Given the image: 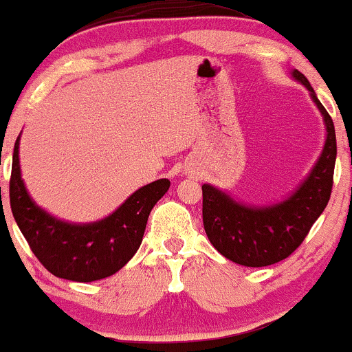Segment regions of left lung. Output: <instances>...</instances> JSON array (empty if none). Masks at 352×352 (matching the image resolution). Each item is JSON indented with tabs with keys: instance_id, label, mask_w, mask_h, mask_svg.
I'll list each match as a JSON object with an SVG mask.
<instances>
[{
	"instance_id": "8db88e82",
	"label": "left lung",
	"mask_w": 352,
	"mask_h": 352,
	"mask_svg": "<svg viewBox=\"0 0 352 352\" xmlns=\"http://www.w3.org/2000/svg\"><path fill=\"white\" fill-rule=\"evenodd\" d=\"M294 79L311 91L326 122L324 148L301 187L281 204L265 208L243 207L227 193L204 185V228L210 243L238 265L260 268L285 260L305 241L311 227L328 205L336 164V132L331 116L319 102L309 80L300 71Z\"/></svg>"
}]
</instances>
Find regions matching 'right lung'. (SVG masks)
<instances>
[{"label": "right lung", "instance_id": "obj_1", "mask_svg": "<svg viewBox=\"0 0 352 352\" xmlns=\"http://www.w3.org/2000/svg\"><path fill=\"white\" fill-rule=\"evenodd\" d=\"M19 137L10 179L11 212L31 252L58 278L89 283L111 276L134 256L151 210L165 195L170 182L160 179L139 188L104 220L71 225L56 220L30 199L19 172Z\"/></svg>", "mask_w": 352, "mask_h": 352}]
</instances>
